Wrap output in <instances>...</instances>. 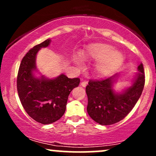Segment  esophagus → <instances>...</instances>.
Segmentation results:
<instances>
[{"instance_id":"esophagus-1","label":"esophagus","mask_w":156,"mask_h":156,"mask_svg":"<svg viewBox=\"0 0 156 156\" xmlns=\"http://www.w3.org/2000/svg\"><path fill=\"white\" fill-rule=\"evenodd\" d=\"M87 83H87V81H83V82H81V83H80V86H82L83 87H87Z\"/></svg>"}]
</instances>
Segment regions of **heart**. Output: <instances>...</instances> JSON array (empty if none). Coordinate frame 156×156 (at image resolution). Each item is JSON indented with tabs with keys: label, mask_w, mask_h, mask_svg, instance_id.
<instances>
[{
	"label": "heart",
	"mask_w": 156,
	"mask_h": 156,
	"mask_svg": "<svg viewBox=\"0 0 156 156\" xmlns=\"http://www.w3.org/2000/svg\"><path fill=\"white\" fill-rule=\"evenodd\" d=\"M83 58L99 61L97 69L102 76H108L115 72L124 62V55L121 51L114 50L110 44L103 43L90 44L83 55ZM76 60L78 64L80 62L78 58Z\"/></svg>",
	"instance_id": "b5f03b06"
}]
</instances>
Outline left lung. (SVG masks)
Segmentation results:
<instances>
[{"label":"left lung","instance_id":"left-lung-1","mask_svg":"<svg viewBox=\"0 0 156 156\" xmlns=\"http://www.w3.org/2000/svg\"><path fill=\"white\" fill-rule=\"evenodd\" d=\"M137 69L139 73L131 80V85L121 92L113 88L118 74L101 80H89L86 87L87 112L93 120L102 125H112L129 114L140 98L145 81L143 64H139Z\"/></svg>","mask_w":156,"mask_h":156}]
</instances>
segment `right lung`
Wrapping results in <instances>:
<instances>
[{
	"mask_svg": "<svg viewBox=\"0 0 156 156\" xmlns=\"http://www.w3.org/2000/svg\"><path fill=\"white\" fill-rule=\"evenodd\" d=\"M51 39H48L30 50L20 65L17 79L18 95L27 114L43 125L58 120L66 110L68 96L78 87V78H68L61 74L54 78L44 76L37 77V55L41 48H47ZM39 74V73H38Z\"/></svg>",
	"mask_w": 156,
	"mask_h": 156,
	"instance_id": "obj_1",
	"label": "right lung"
}]
</instances>
